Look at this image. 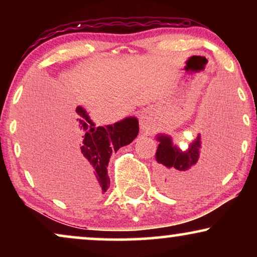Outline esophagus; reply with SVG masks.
Returning a JSON list of instances; mask_svg holds the SVG:
<instances>
[{
	"instance_id": "1",
	"label": "esophagus",
	"mask_w": 257,
	"mask_h": 257,
	"mask_svg": "<svg viewBox=\"0 0 257 257\" xmlns=\"http://www.w3.org/2000/svg\"><path fill=\"white\" fill-rule=\"evenodd\" d=\"M140 128L143 130V131H149V130L152 127V118H151V115L147 113V112H144V113L140 114Z\"/></svg>"
}]
</instances>
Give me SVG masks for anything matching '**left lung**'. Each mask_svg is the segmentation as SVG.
<instances>
[{"instance_id":"left-lung-1","label":"left lung","mask_w":257,"mask_h":257,"mask_svg":"<svg viewBox=\"0 0 257 257\" xmlns=\"http://www.w3.org/2000/svg\"><path fill=\"white\" fill-rule=\"evenodd\" d=\"M220 131V130H219ZM209 137L206 138V151H202L201 135L189 145L188 150L182 152L173 146L170 137L158 136L159 140L156 159L159 164L168 170V178L164 180L168 191L182 189L191 182H199L206 179L215 177L221 173L228 159L226 144L223 136L218 135L217 130H213Z\"/></svg>"}]
</instances>
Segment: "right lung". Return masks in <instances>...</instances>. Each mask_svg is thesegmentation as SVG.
Masks as SVG:
<instances>
[{"mask_svg": "<svg viewBox=\"0 0 257 257\" xmlns=\"http://www.w3.org/2000/svg\"><path fill=\"white\" fill-rule=\"evenodd\" d=\"M72 125L80 143V147L77 150L80 160L94 179L98 191L104 194L110 186L106 167L111 154L133 142L138 136L139 122L132 117L105 127H96L86 111L78 106L72 114Z\"/></svg>", "mask_w": 257, "mask_h": 257, "instance_id": "add662e5", "label": "right lung"}]
</instances>
